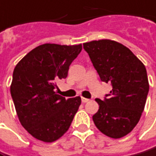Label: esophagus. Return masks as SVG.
<instances>
[{
  "mask_svg": "<svg viewBox=\"0 0 156 156\" xmlns=\"http://www.w3.org/2000/svg\"><path fill=\"white\" fill-rule=\"evenodd\" d=\"M81 100H82V102H83V103H85V102H88L89 101V99H87V98H84V97H82L81 98Z\"/></svg>",
  "mask_w": 156,
  "mask_h": 156,
  "instance_id": "34e87169",
  "label": "esophagus"
}]
</instances>
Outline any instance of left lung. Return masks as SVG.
<instances>
[{
    "label": "left lung",
    "mask_w": 156,
    "mask_h": 156,
    "mask_svg": "<svg viewBox=\"0 0 156 156\" xmlns=\"http://www.w3.org/2000/svg\"><path fill=\"white\" fill-rule=\"evenodd\" d=\"M102 82L112 90L99 104L93 121L98 130L112 138H120L136 126L144 109L149 84L147 71L123 44L103 39L83 44Z\"/></svg>",
    "instance_id": "left-lung-1"
}]
</instances>
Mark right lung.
<instances>
[{
    "label": "right lung",
    "instance_id": "add662e5",
    "mask_svg": "<svg viewBox=\"0 0 156 156\" xmlns=\"http://www.w3.org/2000/svg\"><path fill=\"white\" fill-rule=\"evenodd\" d=\"M82 44L45 43L35 48L16 65L10 91L17 115L38 140L52 143L69 129L81 104L80 96L66 99L56 94V81L66 78Z\"/></svg>",
    "mask_w": 156,
    "mask_h": 156
}]
</instances>
